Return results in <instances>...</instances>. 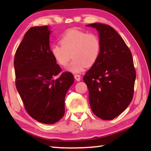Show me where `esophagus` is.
Listing matches in <instances>:
<instances>
[{"instance_id":"obj_1","label":"esophagus","mask_w":151,"mask_h":151,"mask_svg":"<svg viewBox=\"0 0 151 151\" xmlns=\"http://www.w3.org/2000/svg\"><path fill=\"white\" fill-rule=\"evenodd\" d=\"M74 78H75L76 81H78V82H79L81 80V77H80V75H75L74 76Z\"/></svg>"}]
</instances>
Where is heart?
Here are the masks:
<instances>
[{"mask_svg":"<svg viewBox=\"0 0 151 151\" xmlns=\"http://www.w3.org/2000/svg\"><path fill=\"white\" fill-rule=\"evenodd\" d=\"M101 52V42L98 36L78 29H70L60 38V45L51 47V53L61 66H66L73 57L67 70L73 73H81L87 67L97 63Z\"/></svg>","mask_w":151,"mask_h":151,"instance_id":"obj_1","label":"heart"}]
</instances>
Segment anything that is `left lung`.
<instances>
[{
	"label": "left lung",
	"instance_id": "left-lung-1",
	"mask_svg": "<svg viewBox=\"0 0 151 151\" xmlns=\"http://www.w3.org/2000/svg\"><path fill=\"white\" fill-rule=\"evenodd\" d=\"M96 29L101 42L97 63L85 73L93 113L111 120L129 106L133 97L136 72L132 53L118 33L108 24H87Z\"/></svg>",
	"mask_w": 151,
	"mask_h": 151
}]
</instances>
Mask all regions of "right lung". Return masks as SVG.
<instances>
[{
	"label": "right lung",
	"instance_id": "1",
	"mask_svg": "<svg viewBox=\"0 0 151 151\" xmlns=\"http://www.w3.org/2000/svg\"><path fill=\"white\" fill-rule=\"evenodd\" d=\"M49 26L33 27L18 46L14 57L16 86L27 112L45 124L65 115V99L74 82L73 74L61 69L51 53Z\"/></svg>",
	"mask_w": 151,
	"mask_h": 151
}]
</instances>
